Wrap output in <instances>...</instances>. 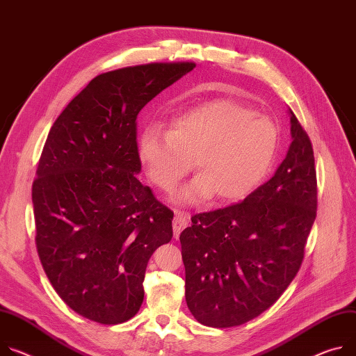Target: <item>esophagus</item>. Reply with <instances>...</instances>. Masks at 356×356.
I'll return each instance as SVG.
<instances>
[{
    "label": "esophagus",
    "instance_id": "34e87169",
    "mask_svg": "<svg viewBox=\"0 0 356 356\" xmlns=\"http://www.w3.org/2000/svg\"><path fill=\"white\" fill-rule=\"evenodd\" d=\"M188 224V214L183 210H175V220H173V232L175 237L177 238L183 229L187 227Z\"/></svg>",
    "mask_w": 356,
    "mask_h": 356
}]
</instances>
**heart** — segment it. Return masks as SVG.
Here are the masks:
<instances>
[{
	"instance_id": "heart-1",
	"label": "heart",
	"mask_w": 356,
	"mask_h": 356,
	"mask_svg": "<svg viewBox=\"0 0 356 356\" xmlns=\"http://www.w3.org/2000/svg\"><path fill=\"white\" fill-rule=\"evenodd\" d=\"M275 123L233 99H213L176 116L168 134L150 126L139 142V159L149 180L173 190L195 160L199 176L179 199L196 204L238 200L261 181L277 150Z\"/></svg>"
}]
</instances>
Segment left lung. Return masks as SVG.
<instances>
[{
  "mask_svg": "<svg viewBox=\"0 0 356 356\" xmlns=\"http://www.w3.org/2000/svg\"><path fill=\"white\" fill-rule=\"evenodd\" d=\"M289 113L293 143L275 175L238 203L193 214L180 234L186 302L206 327H237L263 314L304 261L318 186L312 143Z\"/></svg>",
  "mask_w": 356,
  "mask_h": 356,
  "instance_id": "8db88e82",
  "label": "left lung"
}]
</instances>
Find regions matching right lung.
I'll return each mask as SVG.
<instances>
[{
  "label": "right lung",
  "instance_id": "1",
  "mask_svg": "<svg viewBox=\"0 0 356 356\" xmlns=\"http://www.w3.org/2000/svg\"><path fill=\"white\" fill-rule=\"evenodd\" d=\"M195 67L150 62L95 76L48 134L32 183L37 251L56 294L90 321L136 315L150 257L173 237V211L136 177V119Z\"/></svg>",
  "mask_w": 356,
  "mask_h": 356
}]
</instances>
